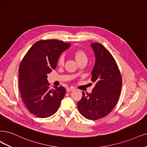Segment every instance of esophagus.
Returning <instances> with one entry per match:
<instances>
[{"label": "esophagus", "instance_id": "1", "mask_svg": "<svg viewBox=\"0 0 147 147\" xmlns=\"http://www.w3.org/2000/svg\"><path fill=\"white\" fill-rule=\"evenodd\" d=\"M74 90V88H67V92H70V91H73Z\"/></svg>", "mask_w": 147, "mask_h": 147}]
</instances>
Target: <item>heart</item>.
<instances>
[{
  "label": "heart",
  "instance_id": "b5f03b06",
  "mask_svg": "<svg viewBox=\"0 0 147 147\" xmlns=\"http://www.w3.org/2000/svg\"><path fill=\"white\" fill-rule=\"evenodd\" d=\"M74 55L78 63L82 61H87V56H86V54L85 53V52L82 50L76 51L74 53ZM64 61L65 56L63 54H62V55L60 56V57H59L57 63L59 65H62L64 63Z\"/></svg>",
  "mask_w": 147,
  "mask_h": 147
}]
</instances>
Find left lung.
Instances as JSON below:
<instances>
[{
	"label": "left lung",
	"instance_id": "obj_1",
	"mask_svg": "<svg viewBox=\"0 0 147 147\" xmlns=\"http://www.w3.org/2000/svg\"><path fill=\"white\" fill-rule=\"evenodd\" d=\"M91 47L96 57L91 80L96 85L91 93L85 94L82 92L78 108L86 119L97 120L107 116L116 105L122 80L117 64L110 52L97 42L91 43Z\"/></svg>",
	"mask_w": 147,
	"mask_h": 147
}]
</instances>
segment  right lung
Masks as SVG:
<instances>
[{
  "mask_svg": "<svg viewBox=\"0 0 147 147\" xmlns=\"http://www.w3.org/2000/svg\"><path fill=\"white\" fill-rule=\"evenodd\" d=\"M57 40L34 43L22 60L19 68V86L26 108L37 117H48L58 110L66 94L62 86L50 89L47 74L56 68L59 56L70 47Z\"/></svg>",
  "mask_w": 147,
  "mask_h": 147,
  "instance_id": "obj_1",
  "label": "right lung"
}]
</instances>
